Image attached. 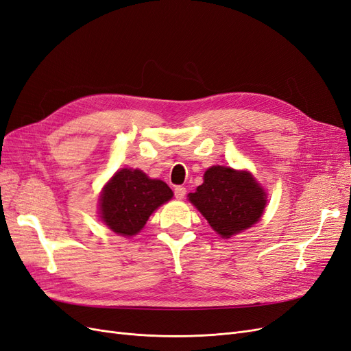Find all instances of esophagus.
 Segmentation results:
<instances>
[{"label":"esophagus","mask_w":351,"mask_h":351,"mask_svg":"<svg viewBox=\"0 0 351 351\" xmlns=\"http://www.w3.org/2000/svg\"><path fill=\"white\" fill-rule=\"evenodd\" d=\"M174 196H176L177 199H183V197L186 196V187L177 186V187L174 189Z\"/></svg>","instance_id":"esophagus-1"}]
</instances>
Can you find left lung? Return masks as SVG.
Returning a JSON list of instances; mask_svg holds the SVG:
<instances>
[{"label": "left lung", "instance_id": "left-lung-1", "mask_svg": "<svg viewBox=\"0 0 351 351\" xmlns=\"http://www.w3.org/2000/svg\"><path fill=\"white\" fill-rule=\"evenodd\" d=\"M189 202L219 237L230 239L261 219L267 193L249 171L214 165L206 169L196 192L189 193Z\"/></svg>", "mask_w": 351, "mask_h": 351}]
</instances>
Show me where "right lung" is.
Instances as JSON below:
<instances>
[{
	"instance_id": "right-lung-1",
	"label": "right lung",
	"mask_w": 351,
	"mask_h": 351,
	"mask_svg": "<svg viewBox=\"0 0 351 351\" xmlns=\"http://www.w3.org/2000/svg\"><path fill=\"white\" fill-rule=\"evenodd\" d=\"M171 197L173 190L162 180L149 178L141 169L121 168L102 189L99 217L119 236L132 237Z\"/></svg>"
}]
</instances>
